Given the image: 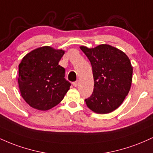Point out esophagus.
Returning a JSON list of instances; mask_svg holds the SVG:
<instances>
[{
	"label": "esophagus",
	"instance_id": "obj_1",
	"mask_svg": "<svg viewBox=\"0 0 153 153\" xmlns=\"http://www.w3.org/2000/svg\"><path fill=\"white\" fill-rule=\"evenodd\" d=\"M78 81H75V82H73V86H75V87H76L77 85H78Z\"/></svg>",
	"mask_w": 153,
	"mask_h": 153
}]
</instances>
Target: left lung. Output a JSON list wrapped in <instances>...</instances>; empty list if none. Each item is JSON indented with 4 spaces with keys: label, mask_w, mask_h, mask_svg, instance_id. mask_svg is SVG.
Masks as SVG:
<instances>
[{
    "label": "left lung",
    "mask_w": 153,
    "mask_h": 153,
    "mask_svg": "<svg viewBox=\"0 0 153 153\" xmlns=\"http://www.w3.org/2000/svg\"><path fill=\"white\" fill-rule=\"evenodd\" d=\"M80 48L90 60L94 79V91L85 103L97 114L110 113L122 104L130 90V60L124 52L108 45Z\"/></svg>",
    "instance_id": "8db88e82"
}]
</instances>
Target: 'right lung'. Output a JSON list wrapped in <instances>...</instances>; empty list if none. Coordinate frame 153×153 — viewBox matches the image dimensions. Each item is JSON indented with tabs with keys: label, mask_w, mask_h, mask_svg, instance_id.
I'll return each mask as SVG.
<instances>
[{
	"label": "right lung",
	"mask_w": 153,
	"mask_h": 153,
	"mask_svg": "<svg viewBox=\"0 0 153 153\" xmlns=\"http://www.w3.org/2000/svg\"><path fill=\"white\" fill-rule=\"evenodd\" d=\"M65 51L45 46L24 56L19 65L18 82L23 99L36 109L47 111L60 103L70 89L65 68L59 65Z\"/></svg>",
	"instance_id": "obj_1"
}]
</instances>
